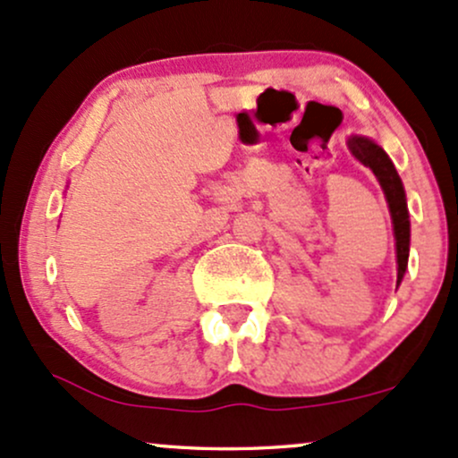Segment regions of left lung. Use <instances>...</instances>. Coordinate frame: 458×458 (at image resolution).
I'll return each mask as SVG.
<instances>
[{
  "instance_id": "left-lung-1",
  "label": "left lung",
  "mask_w": 458,
  "mask_h": 458,
  "mask_svg": "<svg viewBox=\"0 0 458 458\" xmlns=\"http://www.w3.org/2000/svg\"><path fill=\"white\" fill-rule=\"evenodd\" d=\"M352 156L359 162L366 164V166L377 174L378 183H381L385 197H387L389 212H392L394 220V235H395V257H398V284L403 281L404 270H407L409 261V238H411V227H409V212H407V197H404L403 182H400L398 173H395L392 160L387 157V153L381 147L374 145L368 138L354 136L348 140Z\"/></svg>"
}]
</instances>
